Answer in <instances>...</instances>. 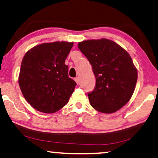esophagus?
I'll use <instances>...</instances> for the list:
<instances>
[{
  "label": "esophagus",
  "mask_w": 158,
  "mask_h": 158,
  "mask_svg": "<svg viewBox=\"0 0 158 158\" xmlns=\"http://www.w3.org/2000/svg\"><path fill=\"white\" fill-rule=\"evenodd\" d=\"M74 80H75V81L77 82V84H79V77H76V78H74Z\"/></svg>",
  "instance_id": "1"
}]
</instances>
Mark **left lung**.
I'll return each instance as SVG.
<instances>
[{
	"label": "left lung",
	"mask_w": 158,
	"mask_h": 158,
	"mask_svg": "<svg viewBox=\"0 0 158 158\" xmlns=\"http://www.w3.org/2000/svg\"><path fill=\"white\" fill-rule=\"evenodd\" d=\"M78 48L92 66L96 77L95 88L88 93L91 106L104 114L121 109L131 99L138 79L131 56L108 39L80 42Z\"/></svg>",
	"instance_id": "8db88e82"
}]
</instances>
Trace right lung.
I'll list each match as a JSON object with an SVG mask.
<instances>
[{
  "label": "right lung",
  "mask_w": 158,
  "mask_h": 158,
  "mask_svg": "<svg viewBox=\"0 0 158 158\" xmlns=\"http://www.w3.org/2000/svg\"><path fill=\"white\" fill-rule=\"evenodd\" d=\"M73 42H55L27 52L21 63L18 83L27 102L38 111L52 114L68 103L77 83L68 76L65 60Z\"/></svg>",
  "instance_id": "obj_1"
}]
</instances>
